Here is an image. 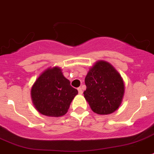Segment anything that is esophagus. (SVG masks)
I'll return each mask as SVG.
<instances>
[{"label": "esophagus", "instance_id": "34e87169", "mask_svg": "<svg viewBox=\"0 0 154 154\" xmlns=\"http://www.w3.org/2000/svg\"><path fill=\"white\" fill-rule=\"evenodd\" d=\"M77 91H78V93L80 94H83V91H82V88H81V87H78V88H77Z\"/></svg>", "mask_w": 154, "mask_h": 154}]
</instances>
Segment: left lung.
I'll return each mask as SVG.
<instances>
[{
	"mask_svg": "<svg viewBox=\"0 0 154 154\" xmlns=\"http://www.w3.org/2000/svg\"><path fill=\"white\" fill-rule=\"evenodd\" d=\"M84 97L91 110L98 114H110L117 110L124 94L121 76L106 61L97 62L85 77Z\"/></svg>",
	"mask_w": 154,
	"mask_h": 154,
	"instance_id": "left-lung-1",
	"label": "left lung"
}]
</instances>
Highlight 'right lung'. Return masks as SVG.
<instances>
[{
  "mask_svg": "<svg viewBox=\"0 0 154 154\" xmlns=\"http://www.w3.org/2000/svg\"><path fill=\"white\" fill-rule=\"evenodd\" d=\"M78 91L70 86L59 67L48 69L31 88L32 101L41 114L60 117L67 113Z\"/></svg>",
  "mask_w": 154,
  "mask_h": 154,
  "instance_id": "obj_1",
  "label": "right lung"
}]
</instances>
